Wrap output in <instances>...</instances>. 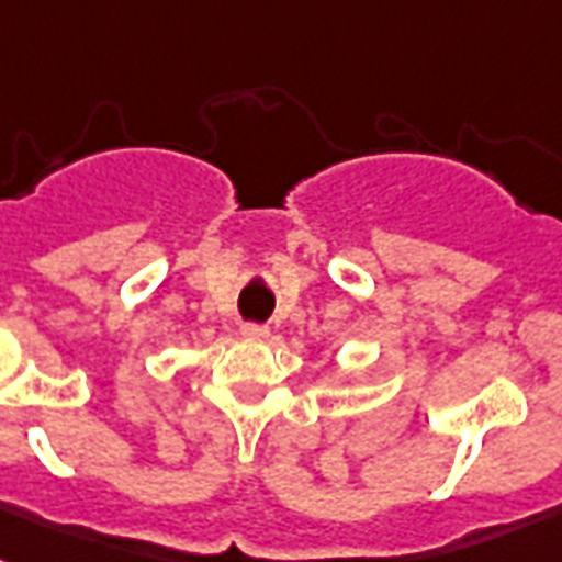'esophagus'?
<instances>
[{"instance_id":"1","label":"esophagus","mask_w":562,"mask_h":562,"mask_svg":"<svg viewBox=\"0 0 562 562\" xmlns=\"http://www.w3.org/2000/svg\"><path fill=\"white\" fill-rule=\"evenodd\" d=\"M241 335H245L247 341H265V338H268V326L241 324Z\"/></svg>"}]
</instances>
